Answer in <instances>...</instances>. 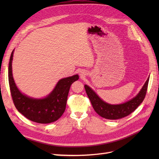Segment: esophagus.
Instances as JSON below:
<instances>
[{"label":"esophagus","instance_id":"34e87169","mask_svg":"<svg viewBox=\"0 0 159 159\" xmlns=\"http://www.w3.org/2000/svg\"><path fill=\"white\" fill-rule=\"evenodd\" d=\"M80 75L81 76V77H84L85 75V72L84 71V70H81L80 71Z\"/></svg>","mask_w":159,"mask_h":159}]
</instances>
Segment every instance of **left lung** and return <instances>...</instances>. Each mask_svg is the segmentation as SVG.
<instances>
[{
	"instance_id": "obj_1",
	"label": "left lung",
	"mask_w": 159,
	"mask_h": 159,
	"mask_svg": "<svg viewBox=\"0 0 159 159\" xmlns=\"http://www.w3.org/2000/svg\"><path fill=\"white\" fill-rule=\"evenodd\" d=\"M148 80L149 77L139 92L134 98L125 103L115 105L104 102L88 85H85L84 87L95 111L105 119L114 120L127 116L143 102L147 93Z\"/></svg>"
}]
</instances>
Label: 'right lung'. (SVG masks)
I'll return each mask as SVG.
<instances>
[{
    "label": "right lung",
    "instance_id": "obj_1",
    "mask_svg": "<svg viewBox=\"0 0 159 159\" xmlns=\"http://www.w3.org/2000/svg\"><path fill=\"white\" fill-rule=\"evenodd\" d=\"M12 50L8 64V81L13 102L16 108L30 121L38 123H50L57 121L65 111L71 85L78 80V74L60 80L46 97L35 98L22 93L12 75Z\"/></svg>",
    "mask_w": 159,
    "mask_h": 159
}]
</instances>
